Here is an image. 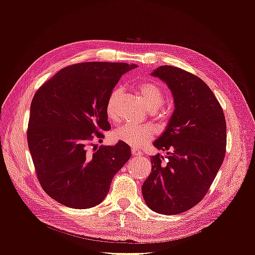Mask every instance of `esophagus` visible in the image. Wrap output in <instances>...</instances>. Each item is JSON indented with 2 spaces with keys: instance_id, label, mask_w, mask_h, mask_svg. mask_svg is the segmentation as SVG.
<instances>
[{
  "instance_id": "34e87169",
  "label": "esophagus",
  "mask_w": 255,
  "mask_h": 255,
  "mask_svg": "<svg viewBox=\"0 0 255 255\" xmlns=\"http://www.w3.org/2000/svg\"><path fill=\"white\" fill-rule=\"evenodd\" d=\"M132 153H133V155H135V156H141L142 155V153L139 151V150H137V149H133L132 150Z\"/></svg>"
}]
</instances>
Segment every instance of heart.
I'll return each instance as SVG.
<instances>
[{"label":"heart","instance_id":"b5f03b06","mask_svg":"<svg viewBox=\"0 0 255 255\" xmlns=\"http://www.w3.org/2000/svg\"><path fill=\"white\" fill-rule=\"evenodd\" d=\"M138 96L142 100L143 104L150 111H156L164 105L166 101L165 91L157 84L152 82H143L136 86ZM122 97V89L115 88L107 98L105 103V114L109 120L118 121V103ZM155 134L153 128L148 126H132L123 125L113 132L115 141L125 142L133 148H141L149 143Z\"/></svg>","mask_w":255,"mask_h":255}]
</instances>
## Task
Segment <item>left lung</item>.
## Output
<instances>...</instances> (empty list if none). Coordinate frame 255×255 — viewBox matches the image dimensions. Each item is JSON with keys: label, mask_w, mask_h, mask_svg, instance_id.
<instances>
[{"label": "left lung", "mask_w": 255, "mask_h": 255, "mask_svg": "<svg viewBox=\"0 0 255 255\" xmlns=\"http://www.w3.org/2000/svg\"><path fill=\"white\" fill-rule=\"evenodd\" d=\"M164 81L174 99L172 117L154 145L168 156L151 157L152 170L142 196L152 211L177 215L206 195L226 155L225 114L210 87L195 74L172 66L152 73Z\"/></svg>", "instance_id": "obj_1"}]
</instances>
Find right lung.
Wrapping results in <instances>:
<instances>
[{"label": "right lung", "mask_w": 255, "mask_h": 255, "mask_svg": "<svg viewBox=\"0 0 255 255\" xmlns=\"http://www.w3.org/2000/svg\"><path fill=\"white\" fill-rule=\"evenodd\" d=\"M89 61L68 66L45 82L30 104L27 143L42 189L68 207H94L130 157L125 142L88 152L94 138L111 128L105 103L118 81L136 68Z\"/></svg>", "instance_id": "1"}]
</instances>
